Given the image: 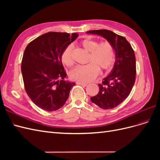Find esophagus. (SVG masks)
<instances>
[{
  "instance_id": "esophagus-1",
  "label": "esophagus",
  "mask_w": 160,
  "mask_h": 160,
  "mask_svg": "<svg viewBox=\"0 0 160 160\" xmlns=\"http://www.w3.org/2000/svg\"><path fill=\"white\" fill-rule=\"evenodd\" d=\"M77 84H78V85H82V86H83V87L88 86V83H82V82H77Z\"/></svg>"
}]
</instances>
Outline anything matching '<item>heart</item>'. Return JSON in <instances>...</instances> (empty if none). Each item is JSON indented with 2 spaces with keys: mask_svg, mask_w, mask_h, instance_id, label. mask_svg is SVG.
Returning <instances> with one entry per match:
<instances>
[{
  "mask_svg": "<svg viewBox=\"0 0 160 160\" xmlns=\"http://www.w3.org/2000/svg\"><path fill=\"white\" fill-rule=\"evenodd\" d=\"M81 46L89 52L88 57V65L77 66L69 72L70 78L77 82L88 83L94 80L99 75V69L108 71L112 67L115 58L113 47L109 42H102L86 38L80 42ZM61 61L67 67L74 63L72 47L69 45L62 51Z\"/></svg>",
  "mask_w": 160,
  "mask_h": 160,
  "instance_id": "1",
  "label": "heart"
}]
</instances>
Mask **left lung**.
<instances>
[{
	"mask_svg": "<svg viewBox=\"0 0 160 160\" xmlns=\"http://www.w3.org/2000/svg\"><path fill=\"white\" fill-rule=\"evenodd\" d=\"M87 33L105 38L113 47L115 61L110 73L99 84L98 95L91 101L101 109H110L122 103L129 96L135 81L136 64L134 51L124 37L108 30H93Z\"/></svg>",
	"mask_w": 160,
	"mask_h": 160,
	"instance_id": "left-lung-1",
	"label": "left lung"
}]
</instances>
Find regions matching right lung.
Here are the masks:
<instances>
[{
  "label": "right lung",
  "mask_w": 160,
  "mask_h": 160,
  "mask_svg": "<svg viewBox=\"0 0 160 160\" xmlns=\"http://www.w3.org/2000/svg\"><path fill=\"white\" fill-rule=\"evenodd\" d=\"M78 34L49 32L27 46L21 62L25 89L32 102L41 109L53 111L64 105L75 83L66 81L62 64V51Z\"/></svg>",
  "instance_id": "obj_1"
}]
</instances>
